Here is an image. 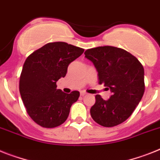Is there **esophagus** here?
<instances>
[{"label":"esophagus","instance_id":"esophagus-1","mask_svg":"<svg viewBox=\"0 0 160 160\" xmlns=\"http://www.w3.org/2000/svg\"><path fill=\"white\" fill-rule=\"evenodd\" d=\"M87 93L85 92H84V91H82V92H80V96H84V95H86Z\"/></svg>","mask_w":160,"mask_h":160}]
</instances>
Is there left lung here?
Segmentation results:
<instances>
[{
  "mask_svg": "<svg viewBox=\"0 0 160 160\" xmlns=\"http://www.w3.org/2000/svg\"><path fill=\"white\" fill-rule=\"evenodd\" d=\"M85 58L94 64L99 84L111 89L108 100L96 95L90 115L103 127H114L132 115L145 91L144 68L136 57L120 48L100 46L88 49Z\"/></svg>",
  "mask_w": 160,
  "mask_h": 160,
  "instance_id": "left-lung-1",
  "label": "left lung"
}]
</instances>
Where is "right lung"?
<instances>
[{
  "label": "right lung",
  "instance_id": "obj_1",
  "mask_svg": "<svg viewBox=\"0 0 160 160\" xmlns=\"http://www.w3.org/2000/svg\"><path fill=\"white\" fill-rule=\"evenodd\" d=\"M66 42L48 43L31 53L20 75L19 92L32 120L43 128H55L67 120L79 91L65 93L56 82L65 77L68 67L84 53Z\"/></svg>",
  "mask_w": 160,
  "mask_h": 160
}]
</instances>
